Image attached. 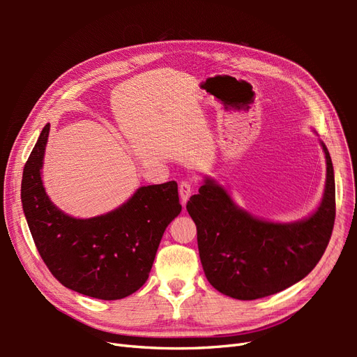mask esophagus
Listing matches in <instances>:
<instances>
[{
    "instance_id": "obj_1",
    "label": "esophagus",
    "mask_w": 357,
    "mask_h": 357,
    "mask_svg": "<svg viewBox=\"0 0 357 357\" xmlns=\"http://www.w3.org/2000/svg\"><path fill=\"white\" fill-rule=\"evenodd\" d=\"M178 192H180V201L183 205H186L188 199L192 195V185L189 181H181L178 186Z\"/></svg>"
}]
</instances>
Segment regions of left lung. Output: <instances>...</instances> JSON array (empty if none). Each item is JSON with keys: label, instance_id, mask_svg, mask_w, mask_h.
I'll return each instance as SVG.
<instances>
[{"label": "left lung", "instance_id": "left-lung-1", "mask_svg": "<svg viewBox=\"0 0 357 357\" xmlns=\"http://www.w3.org/2000/svg\"><path fill=\"white\" fill-rule=\"evenodd\" d=\"M326 183L319 207L296 222L250 214L218 180L205 177L188 201L197 225L205 277L220 294L241 301L274 295L307 277L325 253L335 222V177L328 147Z\"/></svg>", "mask_w": 357, "mask_h": 357}]
</instances>
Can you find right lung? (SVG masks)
<instances>
[{"mask_svg":"<svg viewBox=\"0 0 357 357\" xmlns=\"http://www.w3.org/2000/svg\"><path fill=\"white\" fill-rule=\"evenodd\" d=\"M50 123L26 160L20 198L37 250L50 273L82 295L114 301L149 278L167 226L181 211L176 181L138 188L117 208L77 219L53 204L43 185Z\"/></svg>","mask_w":357,"mask_h":357,"instance_id":"add662e5","label":"right lung"}]
</instances>
